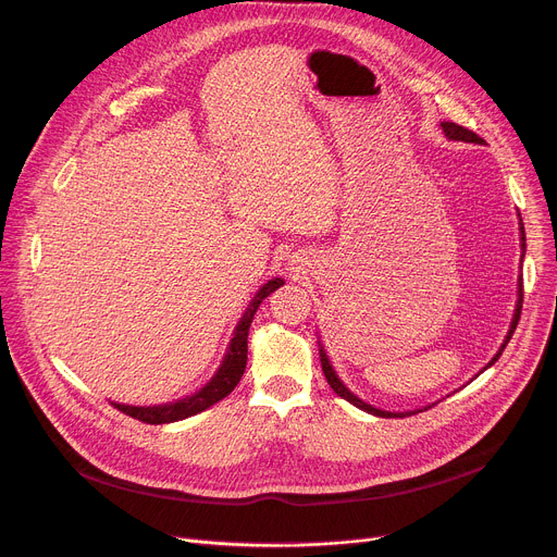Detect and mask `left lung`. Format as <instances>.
Segmentation results:
<instances>
[{
  "label": "left lung",
  "mask_w": 557,
  "mask_h": 557,
  "mask_svg": "<svg viewBox=\"0 0 557 557\" xmlns=\"http://www.w3.org/2000/svg\"><path fill=\"white\" fill-rule=\"evenodd\" d=\"M441 127H443V132H445V136H447L449 140H465V143H475V145H483V143H485L479 134H473L471 129H467V127H462V125H458V123L443 121V123H441ZM520 231H522V249H524V226H520ZM520 310H522V282H520L518 304H516V312H513V320H511L509 333H507V337H505V342H503L500 350L496 352V357L487 363V368H490V366H494V363L498 361V357L503 355L505 346L509 344V339H511V335H513V331H516V326H518V322H520ZM320 359H322V370H324V374H326V379H329V385H331V387L342 396V399H346L348 404L357 406L359 410H363V412H368V414H374V417H383V419H404L406 414H417V412H421V410H414V412H385V410H376V408L368 406L366 401H361L359 396H355V394H352V392L342 383V379L335 374V370H333V366H331V361H329V357H326L324 348H320ZM487 368H483V370H487ZM428 408H432V406H428ZM428 408H425V410H428Z\"/></svg>",
  "instance_id": "8db88e82"
}]
</instances>
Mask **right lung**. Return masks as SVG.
Segmentation results:
<instances>
[{"instance_id": "right-lung-1", "label": "right lung", "mask_w": 557, "mask_h": 557, "mask_svg": "<svg viewBox=\"0 0 557 557\" xmlns=\"http://www.w3.org/2000/svg\"><path fill=\"white\" fill-rule=\"evenodd\" d=\"M284 284V280L275 277V280H269L260 290L258 295L251 299L249 308L245 310V314L240 317V322H237L235 326V333H233V339L228 344V350L218 368V372L213 374V379L200 387L196 394L191 396H185V399L181 401H174V404H165V406H149V408H136V406H123V404H112L116 410H121L123 414L132 417V419H138L143 423H149V425H163V423H174V421H183V419H189L198 412H205L207 408H211L213 404L222 401L226 394L233 392V387L240 383L243 374H245V368H247V339H249V329H251V322H253V314L258 310V306L262 304L264 297H269L273 290H277L280 286Z\"/></svg>"}]
</instances>
